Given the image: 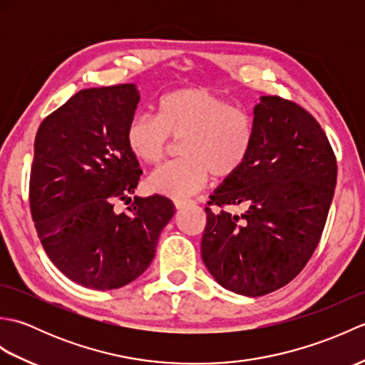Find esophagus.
<instances>
[{
    "label": "esophagus",
    "instance_id": "1",
    "mask_svg": "<svg viewBox=\"0 0 365 365\" xmlns=\"http://www.w3.org/2000/svg\"><path fill=\"white\" fill-rule=\"evenodd\" d=\"M190 204H191L190 200H182V199H177V200H174V205H175L177 210H182V208L188 207Z\"/></svg>",
    "mask_w": 365,
    "mask_h": 365
}]
</instances>
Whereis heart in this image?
Returning a JSON list of instances; mask_svg holds the SVG:
<instances>
[{"instance_id": "1", "label": "heart", "mask_w": 365, "mask_h": 365, "mask_svg": "<svg viewBox=\"0 0 365 365\" xmlns=\"http://www.w3.org/2000/svg\"><path fill=\"white\" fill-rule=\"evenodd\" d=\"M173 139H183L180 157L147 178L157 195L183 199L204 187L208 175L229 178L242 170L254 145V123L242 108L204 86L178 88L163 96L158 115L136 114L128 122L125 143L144 165H158Z\"/></svg>"}]
</instances>
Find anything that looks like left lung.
<instances>
[{
    "mask_svg": "<svg viewBox=\"0 0 365 365\" xmlns=\"http://www.w3.org/2000/svg\"><path fill=\"white\" fill-rule=\"evenodd\" d=\"M254 145L240 173L205 207L200 252L226 290L257 298L289 284L312 257L334 196L337 163L320 123L297 103L263 96L254 106Z\"/></svg>",
    "mask_w": 365,
    "mask_h": 365,
    "instance_id": "left-lung-1",
    "label": "left lung"
}]
</instances>
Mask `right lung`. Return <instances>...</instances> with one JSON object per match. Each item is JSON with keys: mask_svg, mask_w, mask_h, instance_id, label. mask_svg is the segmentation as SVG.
Returning <instances> with one entry per match:
<instances>
[{"mask_svg": "<svg viewBox=\"0 0 365 365\" xmlns=\"http://www.w3.org/2000/svg\"><path fill=\"white\" fill-rule=\"evenodd\" d=\"M136 84L76 92L37 130L29 204L37 235L53 265L94 290L119 289L149 268L161 230L175 210L161 196L131 200L138 160L125 143L139 103Z\"/></svg>", "mask_w": 365, "mask_h": 365, "instance_id": "obj_1", "label": "right lung"}]
</instances>
